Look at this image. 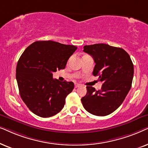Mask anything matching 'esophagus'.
Segmentation results:
<instances>
[{
    "mask_svg": "<svg viewBox=\"0 0 148 148\" xmlns=\"http://www.w3.org/2000/svg\"><path fill=\"white\" fill-rule=\"evenodd\" d=\"M81 85H80V84H78V83H75V85H74V86H75V88H78L79 87V86H80Z\"/></svg>",
    "mask_w": 148,
    "mask_h": 148,
    "instance_id": "34e87169",
    "label": "esophagus"
}]
</instances>
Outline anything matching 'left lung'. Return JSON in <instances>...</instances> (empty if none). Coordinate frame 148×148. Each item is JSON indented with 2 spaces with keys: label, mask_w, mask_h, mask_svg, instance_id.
<instances>
[{
  "label": "left lung",
  "mask_w": 148,
  "mask_h": 148,
  "mask_svg": "<svg viewBox=\"0 0 148 148\" xmlns=\"http://www.w3.org/2000/svg\"><path fill=\"white\" fill-rule=\"evenodd\" d=\"M84 52L93 58L95 66L92 74L102 82L101 90L86 86V95L81 99L86 111L104 116L121 105L133 81L134 67L129 55L123 49L106 44L85 45Z\"/></svg>",
  "instance_id": "left-lung-1"
}]
</instances>
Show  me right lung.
Returning <instances> with one entry per match:
<instances>
[{
	"label": "right lung",
	"instance_id": "obj_1",
	"mask_svg": "<svg viewBox=\"0 0 148 148\" xmlns=\"http://www.w3.org/2000/svg\"><path fill=\"white\" fill-rule=\"evenodd\" d=\"M77 47L52 40L36 41L19 58L16 79L20 96L27 107L40 117H51L63 109L72 91V82H60L53 73L63 70Z\"/></svg>",
	"mask_w": 148,
	"mask_h": 148
}]
</instances>
